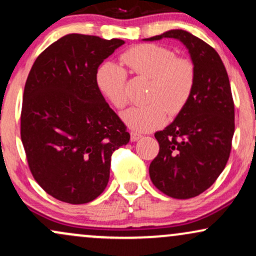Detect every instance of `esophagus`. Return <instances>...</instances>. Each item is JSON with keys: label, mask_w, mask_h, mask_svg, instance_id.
I'll use <instances>...</instances> for the list:
<instances>
[{"label": "esophagus", "mask_w": 256, "mask_h": 256, "mask_svg": "<svg viewBox=\"0 0 256 256\" xmlns=\"http://www.w3.org/2000/svg\"><path fill=\"white\" fill-rule=\"evenodd\" d=\"M142 137V134H138L136 131H131V140L132 142H136V140H140V138Z\"/></svg>", "instance_id": "34e87169"}]
</instances>
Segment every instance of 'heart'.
Instances as JSON below:
<instances>
[{
  "label": "heart",
  "mask_w": 256,
  "mask_h": 256,
  "mask_svg": "<svg viewBox=\"0 0 256 256\" xmlns=\"http://www.w3.org/2000/svg\"><path fill=\"white\" fill-rule=\"evenodd\" d=\"M120 61L132 74L149 79L146 104L128 108L122 114V120L132 130L146 132L160 128L167 114L174 118L189 104L196 83L195 66L189 58L176 56L167 46L143 43L122 52ZM126 79L125 70L113 62H104L96 70V86L116 110L128 104Z\"/></svg>",
  "instance_id": "heart-1"
}]
</instances>
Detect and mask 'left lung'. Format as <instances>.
Returning a JSON list of instances; mask_svg holds the SVG:
<instances>
[{
	"label": "left lung",
	"mask_w": 256,
	"mask_h": 256,
	"mask_svg": "<svg viewBox=\"0 0 256 256\" xmlns=\"http://www.w3.org/2000/svg\"><path fill=\"white\" fill-rule=\"evenodd\" d=\"M176 38L189 49L196 83L189 104L171 125L158 131L160 150L149 166L152 184L173 198H192L225 168L234 132V104L222 58L210 44L183 30L146 40Z\"/></svg>",
	"instance_id": "left-lung-1"
}]
</instances>
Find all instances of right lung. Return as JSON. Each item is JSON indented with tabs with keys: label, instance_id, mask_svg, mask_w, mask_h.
<instances>
[{
	"label": "right lung",
	"instance_id": "add662e5",
	"mask_svg": "<svg viewBox=\"0 0 256 256\" xmlns=\"http://www.w3.org/2000/svg\"><path fill=\"white\" fill-rule=\"evenodd\" d=\"M125 42L72 34L38 55L26 79L20 136L28 168L46 194L83 204L104 192L126 125L104 101L95 73Z\"/></svg>",
	"mask_w": 256,
	"mask_h": 256
}]
</instances>
